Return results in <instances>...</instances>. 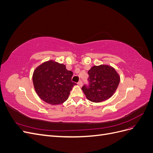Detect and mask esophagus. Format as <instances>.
Wrapping results in <instances>:
<instances>
[{"mask_svg":"<svg viewBox=\"0 0 153 153\" xmlns=\"http://www.w3.org/2000/svg\"><path fill=\"white\" fill-rule=\"evenodd\" d=\"M78 85H80V87H82V81L80 80L79 82H78Z\"/></svg>","mask_w":153,"mask_h":153,"instance_id":"34e87169","label":"esophagus"}]
</instances>
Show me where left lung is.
<instances>
[{
	"label": "left lung",
	"mask_w": 153,
	"mask_h": 153,
	"mask_svg": "<svg viewBox=\"0 0 153 153\" xmlns=\"http://www.w3.org/2000/svg\"><path fill=\"white\" fill-rule=\"evenodd\" d=\"M89 85H84L82 89L91 101L99 103L111 98L116 91L120 76L110 66L101 64L92 66L88 71Z\"/></svg>",
	"instance_id": "8db88e82"
}]
</instances>
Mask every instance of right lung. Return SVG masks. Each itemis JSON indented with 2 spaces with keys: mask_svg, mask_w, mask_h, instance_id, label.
<instances>
[{
  "mask_svg": "<svg viewBox=\"0 0 153 153\" xmlns=\"http://www.w3.org/2000/svg\"><path fill=\"white\" fill-rule=\"evenodd\" d=\"M73 73L64 64L52 60L37 67L32 75L34 89L39 98L50 105L66 101L76 83L71 81Z\"/></svg>",
  "mask_w": 153,
  "mask_h": 153,
  "instance_id": "right-lung-1",
  "label": "right lung"
}]
</instances>
